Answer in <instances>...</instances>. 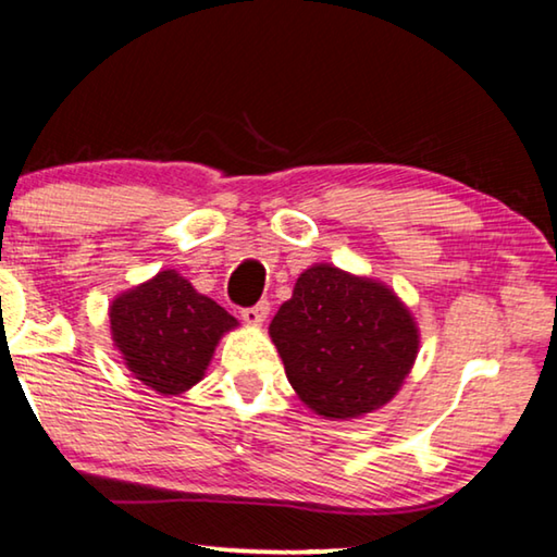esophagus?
Listing matches in <instances>:
<instances>
[{
    "label": "esophagus",
    "mask_w": 557,
    "mask_h": 557,
    "mask_svg": "<svg viewBox=\"0 0 557 557\" xmlns=\"http://www.w3.org/2000/svg\"><path fill=\"white\" fill-rule=\"evenodd\" d=\"M243 314V320L247 322V324H262L264 322V317L270 314V305L268 302H258L255 307H245V310L240 312Z\"/></svg>",
    "instance_id": "34e87169"
}]
</instances>
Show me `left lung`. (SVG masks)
Masks as SVG:
<instances>
[{
    "label": "left lung",
    "mask_w": 557,
    "mask_h": 557,
    "mask_svg": "<svg viewBox=\"0 0 557 557\" xmlns=\"http://www.w3.org/2000/svg\"><path fill=\"white\" fill-rule=\"evenodd\" d=\"M270 337L299 399L326 419H355L392 401L419 351L399 297L332 264L299 275Z\"/></svg>",
    "instance_id": "8db88e82"
}]
</instances>
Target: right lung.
<instances>
[{
    "instance_id": "1",
    "label": "right lung",
    "mask_w": 557,
    "mask_h": 557,
    "mask_svg": "<svg viewBox=\"0 0 557 557\" xmlns=\"http://www.w3.org/2000/svg\"><path fill=\"white\" fill-rule=\"evenodd\" d=\"M237 320L175 270L128 289L111 305V332L131 374L161 394L198 384L218 339Z\"/></svg>"
}]
</instances>
